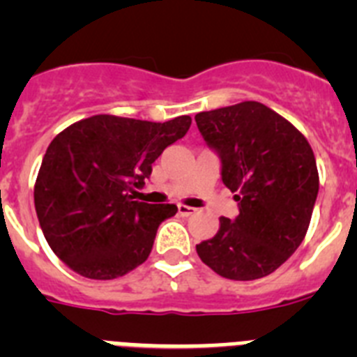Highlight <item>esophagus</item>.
I'll return each instance as SVG.
<instances>
[{"label":"esophagus","mask_w":357,"mask_h":357,"mask_svg":"<svg viewBox=\"0 0 357 357\" xmlns=\"http://www.w3.org/2000/svg\"><path fill=\"white\" fill-rule=\"evenodd\" d=\"M193 213H195L193 207L184 206V204H181V206H178V214H181V216L188 218V216H191V214H193Z\"/></svg>","instance_id":"obj_1"}]
</instances>
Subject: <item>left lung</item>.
I'll use <instances>...</instances> for the list:
<instances>
[{"label":"left lung","mask_w":357,"mask_h":357,"mask_svg":"<svg viewBox=\"0 0 357 357\" xmlns=\"http://www.w3.org/2000/svg\"><path fill=\"white\" fill-rule=\"evenodd\" d=\"M195 121L239 206L236 220L222 216L218 234L197 245L198 257L225 279L270 275L309 229L320 184L311 144L259 102L198 112Z\"/></svg>","instance_id":"left-lung-1"}]
</instances>
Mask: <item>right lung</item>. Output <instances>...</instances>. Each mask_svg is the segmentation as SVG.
<instances>
[{
    "mask_svg": "<svg viewBox=\"0 0 357 357\" xmlns=\"http://www.w3.org/2000/svg\"><path fill=\"white\" fill-rule=\"evenodd\" d=\"M189 116L166 123L98 114L73 123L44 153L33 188L44 238L82 277L110 280L150 255L173 204L134 200L164 148L182 139Z\"/></svg>",
    "mask_w": 357,
    "mask_h": 357,
    "instance_id": "right-lung-1",
    "label": "right lung"
}]
</instances>
